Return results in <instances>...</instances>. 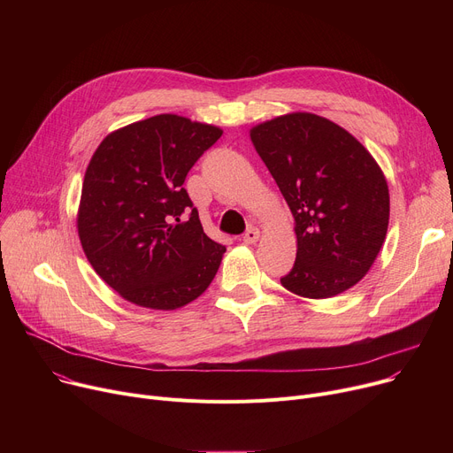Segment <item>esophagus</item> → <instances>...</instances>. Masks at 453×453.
Instances as JSON below:
<instances>
[{
	"mask_svg": "<svg viewBox=\"0 0 453 453\" xmlns=\"http://www.w3.org/2000/svg\"><path fill=\"white\" fill-rule=\"evenodd\" d=\"M258 236H260V231H258L257 227H250V229L244 233L242 239H244L246 244H255V242L258 241Z\"/></svg>",
	"mask_w": 453,
	"mask_h": 453,
	"instance_id": "1",
	"label": "esophagus"
}]
</instances>
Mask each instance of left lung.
Instances as JSON below:
<instances>
[{"label": "left lung", "mask_w": 453, "mask_h": 453, "mask_svg": "<svg viewBox=\"0 0 453 453\" xmlns=\"http://www.w3.org/2000/svg\"><path fill=\"white\" fill-rule=\"evenodd\" d=\"M250 135L296 220V263L280 284L311 299L349 290L386 241L389 188L378 163L316 113L280 115Z\"/></svg>", "instance_id": "obj_1"}]
</instances>
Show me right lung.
Here are the masks:
<instances>
[{
    "label": "right lung",
    "instance_id": "obj_1",
    "mask_svg": "<svg viewBox=\"0 0 453 453\" xmlns=\"http://www.w3.org/2000/svg\"><path fill=\"white\" fill-rule=\"evenodd\" d=\"M222 130L174 113L104 137L82 183L79 236L93 270L127 301L174 311L202 296L226 246L203 233L183 181Z\"/></svg>",
    "mask_w": 453,
    "mask_h": 453
}]
</instances>
